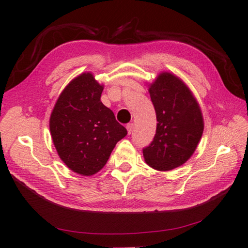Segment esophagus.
I'll return each mask as SVG.
<instances>
[{"label": "esophagus", "mask_w": 248, "mask_h": 248, "mask_svg": "<svg viewBox=\"0 0 248 248\" xmlns=\"http://www.w3.org/2000/svg\"><path fill=\"white\" fill-rule=\"evenodd\" d=\"M133 128H134V125H133V124H127V130H128V133H129V134H131V133H132V131H133Z\"/></svg>", "instance_id": "1"}]
</instances>
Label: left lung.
I'll return each instance as SVG.
<instances>
[{
  "label": "left lung",
  "instance_id": "8db88e82",
  "mask_svg": "<svg viewBox=\"0 0 248 248\" xmlns=\"http://www.w3.org/2000/svg\"><path fill=\"white\" fill-rule=\"evenodd\" d=\"M148 91L158 124L143 156L153 169L170 171L195 153L204 129L202 111L185 82L169 72L160 73Z\"/></svg>",
  "mask_w": 248,
  "mask_h": 248
}]
</instances>
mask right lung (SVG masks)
<instances>
[{
    "mask_svg": "<svg viewBox=\"0 0 248 248\" xmlns=\"http://www.w3.org/2000/svg\"><path fill=\"white\" fill-rule=\"evenodd\" d=\"M103 88L91 73H82L63 89L49 119L60 159L84 176L103 169L116 144L128 133L101 102Z\"/></svg>",
    "mask_w": 248,
    "mask_h": 248,
    "instance_id": "add662e5",
    "label": "right lung"
}]
</instances>
